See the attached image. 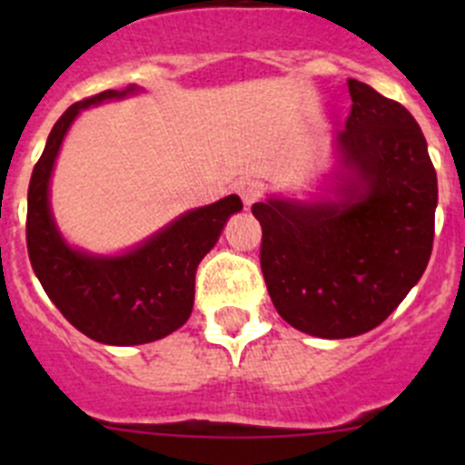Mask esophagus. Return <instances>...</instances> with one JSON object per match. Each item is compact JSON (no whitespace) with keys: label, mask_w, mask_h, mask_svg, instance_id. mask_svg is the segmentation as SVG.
<instances>
[{"label":"esophagus","mask_w":465,"mask_h":465,"mask_svg":"<svg viewBox=\"0 0 465 465\" xmlns=\"http://www.w3.org/2000/svg\"><path fill=\"white\" fill-rule=\"evenodd\" d=\"M236 193L241 195V200L245 203V206H252L254 203H259L262 195V184L254 177H245V180L238 182Z\"/></svg>","instance_id":"obj_1"}]
</instances>
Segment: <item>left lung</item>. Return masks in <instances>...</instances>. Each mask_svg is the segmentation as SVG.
Segmentation results:
<instances>
[{"label": "left lung", "instance_id": "8db88e82", "mask_svg": "<svg viewBox=\"0 0 465 465\" xmlns=\"http://www.w3.org/2000/svg\"><path fill=\"white\" fill-rule=\"evenodd\" d=\"M349 94L353 105L337 134L341 162L355 173L349 198L252 206L272 303L290 326L326 340L376 328L419 283L432 254L439 198L414 116L355 78Z\"/></svg>", "mask_w": 465, "mask_h": 465}]
</instances>
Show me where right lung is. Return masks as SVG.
I'll return each mask as SVG.
<instances>
[{
    "instance_id": "add662e5",
    "label": "right lung",
    "mask_w": 465,
    "mask_h": 465,
    "mask_svg": "<svg viewBox=\"0 0 465 465\" xmlns=\"http://www.w3.org/2000/svg\"><path fill=\"white\" fill-rule=\"evenodd\" d=\"M134 85L78 101L55 121L33 168L26 209V247L33 272L63 317L83 335L112 346L162 340L189 320L200 261L218 242L238 195L184 213L137 250L98 259L72 250L49 211V177L69 125L83 107L134 92Z\"/></svg>"
}]
</instances>
